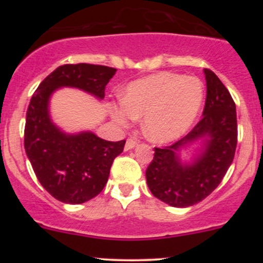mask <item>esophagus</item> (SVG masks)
<instances>
[{
    "mask_svg": "<svg viewBox=\"0 0 263 263\" xmlns=\"http://www.w3.org/2000/svg\"><path fill=\"white\" fill-rule=\"evenodd\" d=\"M136 146H137V141H136L135 138H128V140L126 141V144H125V151L134 149Z\"/></svg>",
    "mask_w": 263,
    "mask_h": 263,
    "instance_id": "obj_1",
    "label": "esophagus"
}]
</instances>
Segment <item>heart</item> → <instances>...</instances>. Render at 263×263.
Segmentation results:
<instances>
[{
  "label": "heart",
  "mask_w": 263,
  "mask_h": 263,
  "mask_svg": "<svg viewBox=\"0 0 263 263\" xmlns=\"http://www.w3.org/2000/svg\"><path fill=\"white\" fill-rule=\"evenodd\" d=\"M204 98V85L198 78L157 73L129 83L122 102L111 105V116L120 125L143 117L146 137L155 143H170L194 125Z\"/></svg>",
  "instance_id": "obj_1"
}]
</instances>
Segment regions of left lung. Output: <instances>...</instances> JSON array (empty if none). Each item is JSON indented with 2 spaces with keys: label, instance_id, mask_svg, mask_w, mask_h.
<instances>
[{
  "label": "left lung",
  "instance_id": "left-lung-1",
  "mask_svg": "<svg viewBox=\"0 0 263 263\" xmlns=\"http://www.w3.org/2000/svg\"><path fill=\"white\" fill-rule=\"evenodd\" d=\"M204 75L206 100L201 120L182 140L170 147L155 148L153 161L146 171L151 193L174 208L192 206L214 192L236 149L235 102L215 73L204 69Z\"/></svg>",
  "mask_w": 263,
  "mask_h": 263
}]
</instances>
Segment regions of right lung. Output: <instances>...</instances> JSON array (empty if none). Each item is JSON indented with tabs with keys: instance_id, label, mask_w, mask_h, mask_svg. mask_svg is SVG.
Instances as JSON below:
<instances>
[{
	"instance_id": "right-lung-1",
	"label": "right lung",
	"mask_w": 263,
	"mask_h": 263,
	"mask_svg": "<svg viewBox=\"0 0 263 263\" xmlns=\"http://www.w3.org/2000/svg\"><path fill=\"white\" fill-rule=\"evenodd\" d=\"M115 68L66 64L39 84L26 115L25 149L39 183L57 200L83 204L106 185L114 159L125 140H102L91 131L65 132L52 120L50 99L62 87H73L102 100Z\"/></svg>"
}]
</instances>
